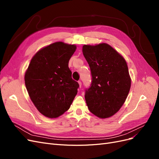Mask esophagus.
I'll list each match as a JSON object with an SVG mask.
<instances>
[{"mask_svg": "<svg viewBox=\"0 0 159 159\" xmlns=\"http://www.w3.org/2000/svg\"><path fill=\"white\" fill-rule=\"evenodd\" d=\"M78 84H79V85H80V88H81V81H78Z\"/></svg>", "mask_w": 159, "mask_h": 159, "instance_id": "34e87169", "label": "esophagus"}]
</instances>
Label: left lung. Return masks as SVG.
<instances>
[{"label": "left lung", "instance_id": "1", "mask_svg": "<svg viewBox=\"0 0 159 159\" xmlns=\"http://www.w3.org/2000/svg\"><path fill=\"white\" fill-rule=\"evenodd\" d=\"M82 52L92 75L85 95L88 107L99 118H109L121 109L131 88L127 62L106 43L84 45Z\"/></svg>", "mask_w": 159, "mask_h": 159}]
</instances>
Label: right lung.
<instances>
[{
  "instance_id": "right-lung-1",
  "label": "right lung",
  "mask_w": 159,
  "mask_h": 159,
  "mask_svg": "<svg viewBox=\"0 0 159 159\" xmlns=\"http://www.w3.org/2000/svg\"><path fill=\"white\" fill-rule=\"evenodd\" d=\"M77 47L56 42L42 48L32 57L25 75L30 98L40 113L57 118L68 111L79 84L71 78L68 63Z\"/></svg>"
}]
</instances>
